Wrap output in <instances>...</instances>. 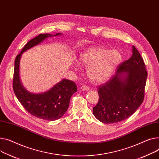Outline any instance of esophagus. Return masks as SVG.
<instances>
[{
    "instance_id": "esophagus-1",
    "label": "esophagus",
    "mask_w": 159,
    "mask_h": 159,
    "mask_svg": "<svg viewBox=\"0 0 159 159\" xmlns=\"http://www.w3.org/2000/svg\"><path fill=\"white\" fill-rule=\"evenodd\" d=\"M81 89L83 90V91H89V88L88 87V86H82L81 88Z\"/></svg>"
}]
</instances>
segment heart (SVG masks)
<instances>
[{
    "mask_svg": "<svg viewBox=\"0 0 159 159\" xmlns=\"http://www.w3.org/2000/svg\"><path fill=\"white\" fill-rule=\"evenodd\" d=\"M121 59L122 56L118 50H109L99 47L88 48L80 56V62L88 68L87 73L89 79L96 83H102L109 79ZM74 68H79L77 62H75Z\"/></svg>",
    "mask_w": 159,
    "mask_h": 159,
    "instance_id": "1",
    "label": "heart"
}]
</instances>
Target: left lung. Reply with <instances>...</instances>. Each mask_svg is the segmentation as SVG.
<instances>
[{"mask_svg":"<svg viewBox=\"0 0 159 159\" xmlns=\"http://www.w3.org/2000/svg\"><path fill=\"white\" fill-rule=\"evenodd\" d=\"M148 73L134 46L131 57L118 66L116 74L98 88L99 100L93 113L100 121L114 123L129 118L144 100Z\"/></svg>","mask_w":159,"mask_h":159,"instance_id":"left-lung-1","label":"left lung"}]
</instances>
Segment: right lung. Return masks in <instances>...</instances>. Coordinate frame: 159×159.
<instances>
[{
	"label": "right lung",
	"mask_w": 159,
	"mask_h": 159,
	"mask_svg": "<svg viewBox=\"0 0 159 159\" xmlns=\"http://www.w3.org/2000/svg\"><path fill=\"white\" fill-rule=\"evenodd\" d=\"M61 34V33L54 35L40 34L28 42L15 61L13 86L16 98L30 114L47 121L58 120L65 114L69 107L71 96L77 91L76 84L71 80L62 79L46 92L42 93L29 92L23 86L20 79V62L24 52L40 44L49 37Z\"/></svg>",
	"instance_id": "1"
}]
</instances>
